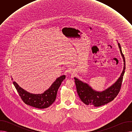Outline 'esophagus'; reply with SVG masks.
Returning <instances> with one entry per match:
<instances>
[{
	"label": "esophagus",
	"instance_id": "obj_1",
	"mask_svg": "<svg viewBox=\"0 0 132 132\" xmlns=\"http://www.w3.org/2000/svg\"><path fill=\"white\" fill-rule=\"evenodd\" d=\"M69 72L70 73H71L72 72V71L71 70H69Z\"/></svg>",
	"mask_w": 132,
	"mask_h": 132
}]
</instances>
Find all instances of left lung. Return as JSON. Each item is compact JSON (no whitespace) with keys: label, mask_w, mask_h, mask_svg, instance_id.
Listing matches in <instances>:
<instances>
[{"label":"left lung","mask_w":132,"mask_h":132,"mask_svg":"<svg viewBox=\"0 0 132 132\" xmlns=\"http://www.w3.org/2000/svg\"><path fill=\"white\" fill-rule=\"evenodd\" d=\"M118 45L124 61V68L120 78L113 85L102 92H98L93 90L87 84L74 78L78 95L81 100L86 105L102 106L113 100L119 93L125 72V60L120 43H118Z\"/></svg>","instance_id":"1"}]
</instances>
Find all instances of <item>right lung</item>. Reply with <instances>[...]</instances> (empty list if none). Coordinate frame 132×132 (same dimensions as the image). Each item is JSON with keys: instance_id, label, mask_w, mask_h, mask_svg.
I'll return each mask as SVG.
<instances>
[{"instance_id": "1", "label": "right lung", "mask_w": 132, "mask_h": 132, "mask_svg": "<svg viewBox=\"0 0 132 132\" xmlns=\"http://www.w3.org/2000/svg\"><path fill=\"white\" fill-rule=\"evenodd\" d=\"M65 78V75L60 76L47 90L41 94L29 93L21 88L15 81H13V84L21 99L26 104L38 109H45L49 107L55 101L58 89Z\"/></svg>"}]
</instances>
